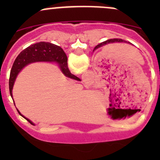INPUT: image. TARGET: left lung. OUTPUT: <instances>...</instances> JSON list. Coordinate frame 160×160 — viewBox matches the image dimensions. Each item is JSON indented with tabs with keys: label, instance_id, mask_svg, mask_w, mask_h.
<instances>
[{
	"label": "left lung",
	"instance_id": "1",
	"mask_svg": "<svg viewBox=\"0 0 160 160\" xmlns=\"http://www.w3.org/2000/svg\"><path fill=\"white\" fill-rule=\"evenodd\" d=\"M124 42V41L122 39H120V38H119V39H118V38H113V39H108V40H107V41L103 42L100 43L99 45H98V46H97L96 47L94 48V49H98V48L101 47V46H106V45L109 44V43H112V42Z\"/></svg>",
	"mask_w": 160,
	"mask_h": 160
}]
</instances>
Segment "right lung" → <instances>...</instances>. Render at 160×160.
I'll return each mask as SVG.
<instances>
[{"mask_svg": "<svg viewBox=\"0 0 160 160\" xmlns=\"http://www.w3.org/2000/svg\"><path fill=\"white\" fill-rule=\"evenodd\" d=\"M38 61H56L60 65L62 72L67 77L74 79V80H80L78 77L71 73L70 71L69 70L68 65H67V56L62 48L52 43L40 42L28 46V48L21 52L20 54L17 56L14 60L11 70L10 78H9V90H10L11 98H12V88L14 86V80L19 71L28 63L38 62ZM18 112L21 114L18 111ZM25 118L29 123L32 124V122L28 118Z\"/></svg>", "mask_w": 160, "mask_h": 160, "instance_id": "obj_1", "label": "right lung"}]
</instances>
